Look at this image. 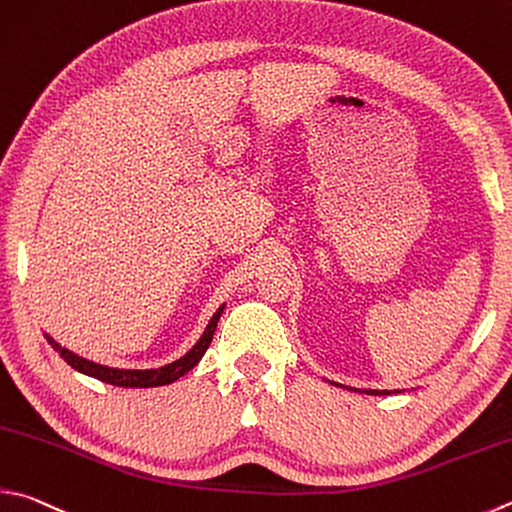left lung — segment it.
Wrapping results in <instances>:
<instances>
[{"label": "left lung", "instance_id": "1", "mask_svg": "<svg viewBox=\"0 0 512 512\" xmlns=\"http://www.w3.org/2000/svg\"><path fill=\"white\" fill-rule=\"evenodd\" d=\"M367 394H389V392H374V389H371V392H367Z\"/></svg>", "mask_w": 512, "mask_h": 512}]
</instances>
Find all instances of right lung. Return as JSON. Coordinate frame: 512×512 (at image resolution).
Instances as JSON below:
<instances>
[{
    "mask_svg": "<svg viewBox=\"0 0 512 512\" xmlns=\"http://www.w3.org/2000/svg\"><path fill=\"white\" fill-rule=\"evenodd\" d=\"M221 311H224V309H219L215 315H212V320L206 327V331H203V336H201L197 345H194L188 353H185L183 358L174 360V362H170V365L159 367V369H111V367L96 365V362L80 358L69 349H62L58 342H55L49 336H46V340H49V345L60 353V358H64V362L71 365L73 369H78L80 374L94 376V378L102 380V383L116 385V387H159V385L174 383L176 378L188 374V371L194 365H197L203 353H206V349L210 347L212 336H215V329H217V322L221 318Z\"/></svg>",
    "mask_w": 512,
    "mask_h": 512,
    "instance_id": "1",
    "label": "right lung"
}]
</instances>
